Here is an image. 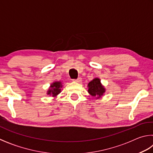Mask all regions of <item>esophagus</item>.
<instances>
[{"label":"esophagus","instance_id":"obj_1","mask_svg":"<svg viewBox=\"0 0 153 153\" xmlns=\"http://www.w3.org/2000/svg\"><path fill=\"white\" fill-rule=\"evenodd\" d=\"M73 81L76 82H77V83H80V82H82V78H81V77H78V78H77V79H73Z\"/></svg>","mask_w":153,"mask_h":153}]
</instances>
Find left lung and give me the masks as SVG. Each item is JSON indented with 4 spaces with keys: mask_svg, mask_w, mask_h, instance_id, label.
I'll list each match as a JSON object with an SVG mask.
<instances>
[{
    "mask_svg": "<svg viewBox=\"0 0 153 153\" xmlns=\"http://www.w3.org/2000/svg\"><path fill=\"white\" fill-rule=\"evenodd\" d=\"M88 86V92L93 97L99 98L102 96L105 92V88L102 86L100 80L98 78H94L92 80L91 82H89Z\"/></svg>",
    "mask_w": 153,
    "mask_h": 153,
    "instance_id": "1",
    "label": "left lung"
}]
</instances>
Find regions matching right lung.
Masks as SVG:
<instances>
[{
  "mask_svg": "<svg viewBox=\"0 0 153 153\" xmlns=\"http://www.w3.org/2000/svg\"><path fill=\"white\" fill-rule=\"evenodd\" d=\"M62 88L61 82H55L51 85V89L48 91V94H51L53 97H56L61 92V88Z\"/></svg>",
  "mask_w": 153,
  "mask_h": 153,
  "instance_id": "right-lung-1",
  "label": "right lung"
}]
</instances>
